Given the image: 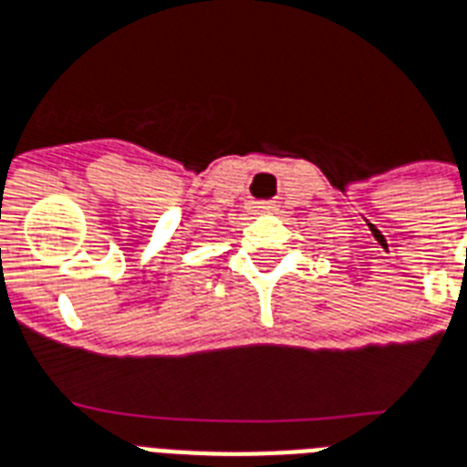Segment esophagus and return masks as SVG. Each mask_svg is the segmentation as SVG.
<instances>
[{
	"mask_svg": "<svg viewBox=\"0 0 467 467\" xmlns=\"http://www.w3.org/2000/svg\"><path fill=\"white\" fill-rule=\"evenodd\" d=\"M254 211H256V213H268V211H273V203H266V201H261V203H254Z\"/></svg>",
	"mask_w": 467,
	"mask_h": 467,
	"instance_id": "1",
	"label": "esophagus"
}]
</instances>
